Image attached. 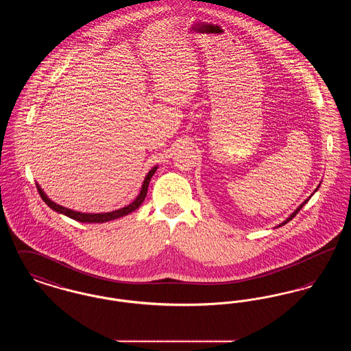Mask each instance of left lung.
<instances>
[{
    "instance_id": "1",
    "label": "left lung",
    "mask_w": 351,
    "mask_h": 351,
    "mask_svg": "<svg viewBox=\"0 0 351 351\" xmlns=\"http://www.w3.org/2000/svg\"><path fill=\"white\" fill-rule=\"evenodd\" d=\"M318 188H319V184H318L317 188H316V189H315V192H317ZM315 192H313V193H312V195H311V196H309V197H308V199H306V200L304 201V202H302V204H300V206H298V208H296V210H295V212H293V213H291V216H289V217L287 218V219H285V221H283V222H282V223H279V225H278V226H276V228H280V226H283V225H285V223H287V222H289V221H291V219H292V218L295 217V216H296V215H298V213H299V212H300L301 208H302V206H304V205H305V204H306V202H308V201H309V199H311V197H312V196H313V195H315Z\"/></svg>"
}]
</instances>
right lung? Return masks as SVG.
<instances>
[{
  "mask_svg": "<svg viewBox=\"0 0 351 351\" xmlns=\"http://www.w3.org/2000/svg\"><path fill=\"white\" fill-rule=\"evenodd\" d=\"M156 169H158V166L151 168L150 171H149V173L146 175V178H145V180H143L139 195L136 196V199H135L132 204H129V205H126V206H123V208H121V209H117V210L108 212V213H82V212H76V210L68 209L66 206H62V205H59V204H56V202L50 200V199L47 197V195L43 192V189L40 188V185L38 183H36V188H38V192H39L42 200L45 201L52 210H55V212H58V213H60V215H64V216L72 218V219H75V221H79V222L102 223V222H108V221H112V219H117V218L128 216V215H130L134 210H136V209L142 205V202L145 201V197H146V195H147V189H149V183H150L152 175L156 172Z\"/></svg>",
  "mask_w": 351,
  "mask_h": 351,
  "instance_id": "obj_1",
  "label": "right lung"
}]
</instances>
